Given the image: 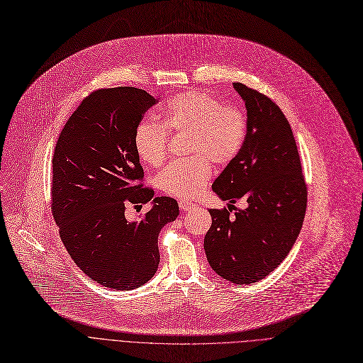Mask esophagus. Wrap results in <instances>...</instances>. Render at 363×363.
Returning a JSON list of instances; mask_svg holds the SVG:
<instances>
[{
  "instance_id": "1",
  "label": "esophagus",
  "mask_w": 363,
  "mask_h": 363,
  "mask_svg": "<svg viewBox=\"0 0 363 363\" xmlns=\"http://www.w3.org/2000/svg\"><path fill=\"white\" fill-rule=\"evenodd\" d=\"M194 206H196V204L189 203V201H185V200H181V201H179V207H181V211H182V212H188V211H191V208H193Z\"/></svg>"
}]
</instances>
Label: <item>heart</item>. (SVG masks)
I'll return each instance as SVG.
<instances>
[{
	"mask_svg": "<svg viewBox=\"0 0 363 363\" xmlns=\"http://www.w3.org/2000/svg\"><path fill=\"white\" fill-rule=\"evenodd\" d=\"M162 123L143 121L133 133L138 159L160 166L167 155V130L188 133L186 152L193 155L169 163L157 177V185L169 196L189 200L200 194L212 177V163H230L241 150L247 123L244 114L212 95L189 91L177 95L162 110Z\"/></svg>",
	"mask_w": 363,
	"mask_h": 363,
	"instance_id": "b5f03b06",
	"label": "heart"
}]
</instances>
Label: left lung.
Wrapping results in <instances>:
<instances>
[{
  "instance_id": "obj_1",
  "label": "left lung",
  "mask_w": 363,
  "mask_h": 363,
  "mask_svg": "<svg viewBox=\"0 0 363 363\" xmlns=\"http://www.w3.org/2000/svg\"><path fill=\"white\" fill-rule=\"evenodd\" d=\"M247 110L245 140L212 189L228 208H211L204 252L212 269L237 285L268 277L300 234L308 191L291 126L266 95L235 82ZM247 207L236 211L233 203Z\"/></svg>"
}]
</instances>
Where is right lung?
<instances>
[{
  "label": "right lung",
  "mask_w": 363,
  "mask_h": 363,
  "mask_svg": "<svg viewBox=\"0 0 363 363\" xmlns=\"http://www.w3.org/2000/svg\"><path fill=\"white\" fill-rule=\"evenodd\" d=\"M157 104L133 86L92 92L66 122L52 156V215L67 253L103 287L129 291L159 268L157 238L179 215L175 199L152 197L133 147L143 114ZM150 201L138 221L124 206Z\"/></svg>",
  "instance_id": "right-lung-1"
}]
</instances>
